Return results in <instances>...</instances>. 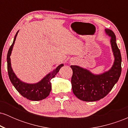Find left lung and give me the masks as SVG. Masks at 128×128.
Masks as SVG:
<instances>
[{"label": "left lung", "instance_id": "left-lung-1", "mask_svg": "<svg viewBox=\"0 0 128 128\" xmlns=\"http://www.w3.org/2000/svg\"><path fill=\"white\" fill-rule=\"evenodd\" d=\"M105 32L111 37L110 42L114 56V64L108 71L94 74L79 66H70L73 70L71 80L73 92L83 101L94 102L104 98L111 92L121 74L122 56L116 36L111 29H106Z\"/></svg>", "mask_w": 128, "mask_h": 128}]
</instances>
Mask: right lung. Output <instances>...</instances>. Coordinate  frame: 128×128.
<instances>
[{
	"instance_id": "add662e5",
	"label": "right lung",
	"mask_w": 128,
	"mask_h": 128,
	"mask_svg": "<svg viewBox=\"0 0 128 128\" xmlns=\"http://www.w3.org/2000/svg\"><path fill=\"white\" fill-rule=\"evenodd\" d=\"M18 32V30L16 33L12 45L10 46L8 54H7V67H8L9 78L11 83L22 96L30 100H41L46 98L49 95L50 92L52 89L50 80L53 78L55 77L57 73L59 72L60 68L62 66H64V64H61L58 66L54 71L48 73L38 82L36 84H28L22 82L17 77V76L13 72L12 67H11V58H10V56L12 52L13 46H14Z\"/></svg>"
}]
</instances>
